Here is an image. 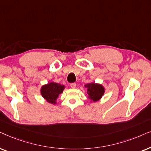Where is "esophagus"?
<instances>
[{"mask_svg": "<svg viewBox=\"0 0 151 151\" xmlns=\"http://www.w3.org/2000/svg\"><path fill=\"white\" fill-rule=\"evenodd\" d=\"M70 87H71L72 88H76V83H70Z\"/></svg>", "mask_w": 151, "mask_h": 151, "instance_id": "34e87169", "label": "esophagus"}]
</instances>
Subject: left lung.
<instances>
[{
    "label": "left lung",
    "mask_w": 151,
    "mask_h": 151,
    "mask_svg": "<svg viewBox=\"0 0 151 151\" xmlns=\"http://www.w3.org/2000/svg\"><path fill=\"white\" fill-rule=\"evenodd\" d=\"M85 88H88L87 93L89 96L88 98L91 100V101L94 102L99 101L105 92L104 86L99 83H88L85 85Z\"/></svg>",
    "instance_id": "1"
}]
</instances>
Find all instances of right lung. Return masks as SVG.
<instances>
[{"label": "right lung", "instance_id": "add662e5", "mask_svg": "<svg viewBox=\"0 0 151 151\" xmlns=\"http://www.w3.org/2000/svg\"><path fill=\"white\" fill-rule=\"evenodd\" d=\"M65 86L55 82L44 85L41 88V94L46 101L52 104H56L58 96L63 92Z\"/></svg>", "mask_w": 151, "mask_h": 151}]
</instances>
